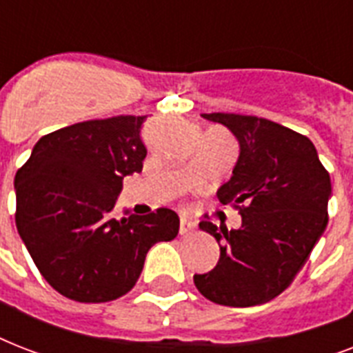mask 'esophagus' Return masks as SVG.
Wrapping results in <instances>:
<instances>
[{"label":"esophagus","instance_id":"1","mask_svg":"<svg viewBox=\"0 0 353 353\" xmlns=\"http://www.w3.org/2000/svg\"><path fill=\"white\" fill-rule=\"evenodd\" d=\"M196 231V223L190 220H181V223H179V234L181 236H188L190 232Z\"/></svg>","mask_w":353,"mask_h":353}]
</instances>
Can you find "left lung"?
Segmentation results:
<instances>
[{
  "instance_id": "1",
  "label": "left lung",
  "mask_w": 353,
  "mask_h": 353,
  "mask_svg": "<svg viewBox=\"0 0 353 353\" xmlns=\"http://www.w3.org/2000/svg\"><path fill=\"white\" fill-rule=\"evenodd\" d=\"M203 119L223 124L240 144L231 179L216 196L238 209L241 227L199 223L220 243V260L194 274V284L221 306L265 304L293 282L328 225L330 174L312 141L282 124L236 113Z\"/></svg>"
}]
</instances>
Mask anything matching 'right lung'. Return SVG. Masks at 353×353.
<instances>
[{
	"label": "right lung",
	"instance_id": "obj_1",
	"mask_svg": "<svg viewBox=\"0 0 353 353\" xmlns=\"http://www.w3.org/2000/svg\"><path fill=\"white\" fill-rule=\"evenodd\" d=\"M144 119L119 115L43 135L14 177L19 236L41 276L71 301L126 295L150 247L179 232L170 209L112 216L122 179L143 170Z\"/></svg>",
	"mask_w": 353,
	"mask_h": 353
}]
</instances>
